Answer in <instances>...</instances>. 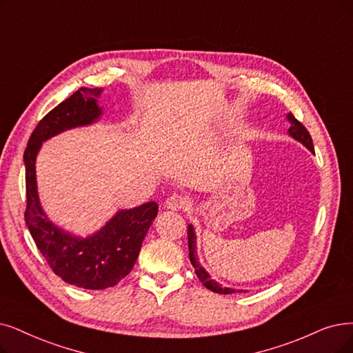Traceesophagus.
<instances>
[{
    "mask_svg": "<svg viewBox=\"0 0 353 353\" xmlns=\"http://www.w3.org/2000/svg\"><path fill=\"white\" fill-rule=\"evenodd\" d=\"M188 205V199L182 194H172L171 196H168L165 201V207L168 210L178 211V210H184Z\"/></svg>",
    "mask_w": 353,
    "mask_h": 353,
    "instance_id": "esophagus-1",
    "label": "esophagus"
}]
</instances>
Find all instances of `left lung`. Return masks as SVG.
Masks as SVG:
<instances>
[{
  "instance_id": "8db88e82",
  "label": "left lung",
  "mask_w": 353,
  "mask_h": 353,
  "mask_svg": "<svg viewBox=\"0 0 353 353\" xmlns=\"http://www.w3.org/2000/svg\"><path fill=\"white\" fill-rule=\"evenodd\" d=\"M287 120L290 121L291 128L288 129V134L297 140V142L303 143L310 152L314 153V148H313V140L310 133L307 132V129L304 125L295 119L291 112L287 114ZM188 249H190V261L192 263V266L195 268V274L199 276V279L203 283V285L208 290H211L213 292H219V294H233V292H241L243 290H234V288H229V287H223L217 281H214L213 278L210 276V274L205 271V268L201 266V263L199 262V256H196V234L194 232L192 224L188 225Z\"/></svg>"
}]
</instances>
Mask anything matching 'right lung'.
<instances>
[{"mask_svg": "<svg viewBox=\"0 0 353 353\" xmlns=\"http://www.w3.org/2000/svg\"><path fill=\"white\" fill-rule=\"evenodd\" d=\"M103 88H79L39 121L24 150V220L33 241L52 271L65 283L85 290L114 287L128 275L139 256L143 239L158 214V204L145 203L119 210L100 230L82 237L56 225L40 204L36 158L41 145L62 132L91 125L103 116L98 98Z\"/></svg>", "mask_w": 353, "mask_h": 353, "instance_id": "1", "label": "right lung"}]
</instances>
